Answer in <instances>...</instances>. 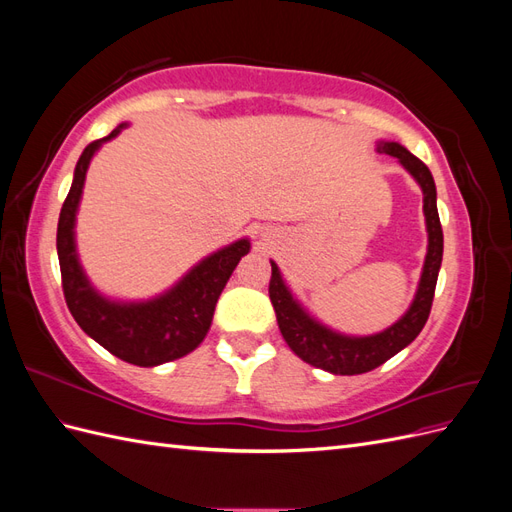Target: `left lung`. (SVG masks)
<instances>
[{
	"mask_svg": "<svg viewBox=\"0 0 512 512\" xmlns=\"http://www.w3.org/2000/svg\"><path fill=\"white\" fill-rule=\"evenodd\" d=\"M378 151L397 158L399 164L408 170L423 190V211L429 243L421 282H418V290L408 312L401 316L393 327L376 335L350 337L335 333L305 312L301 303L292 297V292L282 280L280 269H277V265L271 260L269 297L286 344L305 363L339 376L365 374V371L380 367L399 350H404L408 344L414 342L416 335L423 331L429 318L433 292H436L438 284V271L442 265L444 237L436 205V183H433L429 168L399 143L382 141L378 143Z\"/></svg>",
	"mask_w": 512,
	"mask_h": 512,
	"instance_id": "left-lung-1",
	"label": "left lung"
}]
</instances>
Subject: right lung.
<instances>
[{"label":"right lung","instance_id":"1","mask_svg":"<svg viewBox=\"0 0 512 512\" xmlns=\"http://www.w3.org/2000/svg\"><path fill=\"white\" fill-rule=\"evenodd\" d=\"M126 126L128 123H121L108 136L89 143L76 162L72 188L59 213L57 256L61 288L79 327L117 359L138 367H156L181 359L203 342L211 327L215 303L241 256L250 252V241L239 239L200 260L173 288L156 299L123 303L102 297L89 284L76 256L74 222L91 158L102 143L111 141Z\"/></svg>","mask_w":512,"mask_h":512}]
</instances>
